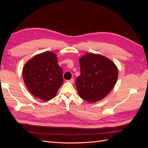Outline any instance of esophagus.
Returning <instances> with one entry per match:
<instances>
[{"mask_svg": "<svg viewBox=\"0 0 148 148\" xmlns=\"http://www.w3.org/2000/svg\"><path fill=\"white\" fill-rule=\"evenodd\" d=\"M67 82L69 83H74V79L73 78H71V79H69V80H67L66 81Z\"/></svg>", "mask_w": 148, "mask_h": 148, "instance_id": "esophagus-1", "label": "esophagus"}]
</instances>
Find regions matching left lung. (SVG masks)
<instances>
[{"instance_id":"left-lung-1","label":"left lung","mask_w":148,"mask_h":148,"mask_svg":"<svg viewBox=\"0 0 148 148\" xmlns=\"http://www.w3.org/2000/svg\"><path fill=\"white\" fill-rule=\"evenodd\" d=\"M79 62L81 75L76 87L79 97L91 103L104 99L117 82V66L108 58L93 53L84 55Z\"/></svg>"}]
</instances>
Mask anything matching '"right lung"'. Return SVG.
Segmentation results:
<instances>
[{"instance_id": "add662e5", "label": "right lung", "mask_w": 148, "mask_h": 148, "mask_svg": "<svg viewBox=\"0 0 148 148\" xmlns=\"http://www.w3.org/2000/svg\"><path fill=\"white\" fill-rule=\"evenodd\" d=\"M23 77L29 91L44 101L53 99L64 82L63 70L52 52L39 53L26 62Z\"/></svg>"}]
</instances>
